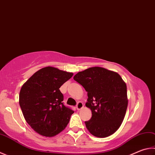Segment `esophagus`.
<instances>
[{
    "label": "esophagus",
    "mask_w": 155,
    "mask_h": 155,
    "mask_svg": "<svg viewBox=\"0 0 155 155\" xmlns=\"http://www.w3.org/2000/svg\"><path fill=\"white\" fill-rule=\"evenodd\" d=\"M83 108V104L81 102H78L77 104V109L78 110H80L81 109H82Z\"/></svg>",
    "instance_id": "esophagus-1"
}]
</instances>
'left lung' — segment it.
I'll return each mask as SVG.
<instances>
[{"instance_id": "obj_1", "label": "left lung", "mask_w": 155, "mask_h": 155, "mask_svg": "<svg viewBox=\"0 0 155 155\" xmlns=\"http://www.w3.org/2000/svg\"><path fill=\"white\" fill-rule=\"evenodd\" d=\"M74 80L87 92L85 106L92 117L85 125L97 137L113 134L124 119L127 108V86L117 72L102 67H92L78 72Z\"/></svg>"}]
</instances>
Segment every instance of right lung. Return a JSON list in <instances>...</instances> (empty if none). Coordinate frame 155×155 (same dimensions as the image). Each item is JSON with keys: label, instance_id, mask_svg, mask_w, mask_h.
<instances>
[{"label": "right lung", "instance_id": "right-lung-1", "mask_svg": "<svg viewBox=\"0 0 155 155\" xmlns=\"http://www.w3.org/2000/svg\"><path fill=\"white\" fill-rule=\"evenodd\" d=\"M73 73L54 67L36 72L19 92V102L26 122L38 134L53 137L62 131L74 111L64 106L60 88Z\"/></svg>", "mask_w": 155, "mask_h": 155}]
</instances>
